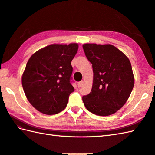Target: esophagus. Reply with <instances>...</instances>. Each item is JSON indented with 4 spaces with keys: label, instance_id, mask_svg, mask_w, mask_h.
Wrapping results in <instances>:
<instances>
[{
    "label": "esophagus",
    "instance_id": "esophagus-1",
    "mask_svg": "<svg viewBox=\"0 0 155 155\" xmlns=\"http://www.w3.org/2000/svg\"><path fill=\"white\" fill-rule=\"evenodd\" d=\"M83 83H84V81H80V82H78V83H77L78 87H82V85L83 84Z\"/></svg>",
    "mask_w": 155,
    "mask_h": 155
}]
</instances>
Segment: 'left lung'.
I'll return each mask as SVG.
<instances>
[{
	"instance_id": "1",
	"label": "left lung",
	"mask_w": 155,
	"mask_h": 155,
	"mask_svg": "<svg viewBox=\"0 0 155 155\" xmlns=\"http://www.w3.org/2000/svg\"><path fill=\"white\" fill-rule=\"evenodd\" d=\"M83 47L93 70L91 92L83 97V103L92 113L109 116L124 106L133 91L134 78L130 62L110 44L87 43Z\"/></svg>"
}]
</instances>
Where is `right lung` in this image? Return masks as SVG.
Returning a JSON list of instances; mask_svg holds the SVG:
<instances>
[{"instance_id": "obj_1", "label": "right lung", "mask_w": 155, "mask_h": 155, "mask_svg": "<svg viewBox=\"0 0 155 155\" xmlns=\"http://www.w3.org/2000/svg\"><path fill=\"white\" fill-rule=\"evenodd\" d=\"M77 43L52 44L37 51L28 59L22 75V85L29 103L45 114H55L67 107L74 91L70 80L71 61Z\"/></svg>"}]
</instances>
